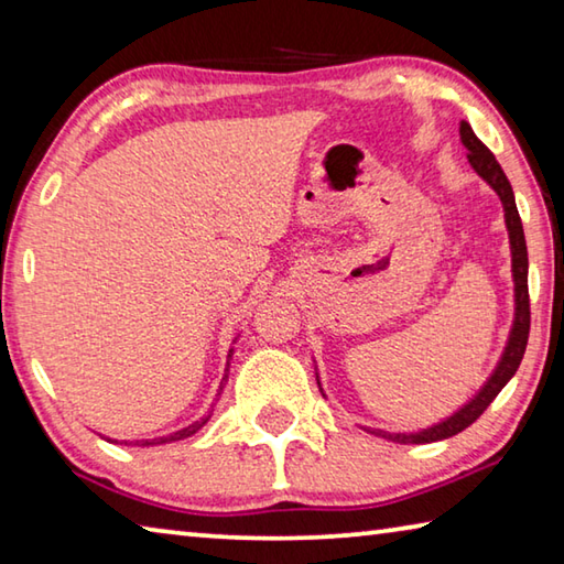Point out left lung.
<instances>
[{"mask_svg": "<svg viewBox=\"0 0 564 564\" xmlns=\"http://www.w3.org/2000/svg\"><path fill=\"white\" fill-rule=\"evenodd\" d=\"M460 141L467 149V161L477 176H480L485 184H488L495 194H498L502 212H505V228H508V238H510V256H512V299H514V313H512V326H510V336L505 348L500 352V360L495 362L492 373L488 380L480 386V390L463 403L460 408L443 417L441 423H433L423 427V431H413V433H388L380 431V427H368V425H358L360 431H366L376 437H386V441H393L400 445H423V443H435V441H445V437H453L457 433H463L467 425H473L477 417L485 413L495 398H498L500 390L510 383V378L518 373L520 360L524 356V348H528V336H530V295H528V243H524V231H522V221L518 214V204H514V194L508 176H505L502 166L498 164L492 151L482 144L480 139L475 137L473 127L467 121H460ZM316 380L321 388V376L316 368ZM323 393V388H321ZM326 395V393H323Z\"/></svg>", "mask_w": 564, "mask_h": 564, "instance_id": "8db88e82", "label": "left lung"}]
</instances>
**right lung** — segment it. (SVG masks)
<instances>
[{
  "mask_svg": "<svg viewBox=\"0 0 564 564\" xmlns=\"http://www.w3.org/2000/svg\"><path fill=\"white\" fill-rule=\"evenodd\" d=\"M236 340H238V336L234 338V343H236ZM231 358H234V348H228V358H226V373H224V378H221V386H218V390H216V398H214L212 408H208L202 417L194 420V423L186 425V427H181V431H176V433H169V435H161V437H151V441H133V443L123 441V445H139V447H149V445L176 443V441H184V437H191V435H196L198 431H202V427L208 423V417L214 415V408H216V403H218V398H221L224 388H226V383H228V366H231ZM107 441H109V437H107ZM111 443H117V441H111Z\"/></svg>",
  "mask_w": 564,
  "mask_h": 564,
  "instance_id": "1",
  "label": "right lung"
}]
</instances>
